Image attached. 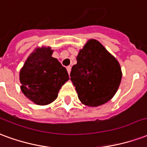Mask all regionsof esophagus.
I'll return each mask as SVG.
<instances>
[{
	"instance_id": "34e87169",
	"label": "esophagus",
	"mask_w": 147,
	"mask_h": 147,
	"mask_svg": "<svg viewBox=\"0 0 147 147\" xmlns=\"http://www.w3.org/2000/svg\"><path fill=\"white\" fill-rule=\"evenodd\" d=\"M66 69H67V72H68V74H70V71H71V66H69L66 67Z\"/></svg>"
}]
</instances>
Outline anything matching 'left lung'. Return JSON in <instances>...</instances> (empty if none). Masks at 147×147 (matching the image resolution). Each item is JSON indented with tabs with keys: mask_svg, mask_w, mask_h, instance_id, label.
<instances>
[{
	"mask_svg": "<svg viewBox=\"0 0 147 147\" xmlns=\"http://www.w3.org/2000/svg\"><path fill=\"white\" fill-rule=\"evenodd\" d=\"M77 62L71 69L70 80L80 101L92 107L110 101L122 78L116 58L97 40L90 39L78 52Z\"/></svg>",
	"mask_w": 147,
	"mask_h": 147,
	"instance_id": "left-lung-1",
	"label": "left lung"
}]
</instances>
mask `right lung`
I'll list each match as a JSON object with an SVG mask.
<instances>
[{"label":"right lung","instance_id":"obj_1","mask_svg":"<svg viewBox=\"0 0 147 147\" xmlns=\"http://www.w3.org/2000/svg\"><path fill=\"white\" fill-rule=\"evenodd\" d=\"M51 47L37 48L20 69L19 81L22 93L35 104L45 106L55 101L59 89L69 80V75Z\"/></svg>","mask_w":147,"mask_h":147}]
</instances>
